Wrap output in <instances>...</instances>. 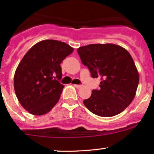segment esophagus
I'll list each match as a JSON object with an SVG mask.
<instances>
[{"label": "esophagus", "mask_w": 154, "mask_h": 154, "mask_svg": "<svg viewBox=\"0 0 154 154\" xmlns=\"http://www.w3.org/2000/svg\"><path fill=\"white\" fill-rule=\"evenodd\" d=\"M74 87L75 88H76L77 89H80L82 88V85H74Z\"/></svg>", "instance_id": "obj_1"}]
</instances>
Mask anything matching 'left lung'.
<instances>
[{
	"mask_svg": "<svg viewBox=\"0 0 154 154\" xmlns=\"http://www.w3.org/2000/svg\"><path fill=\"white\" fill-rule=\"evenodd\" d=\"M93 78L101 77L100 89L84 100L90 111L102 117L120 113L134 100L139 75L131 54L113 44H93L77 50Z\"/></svg>",
	"mask_w": 154,
	"mask_h": 154,
	"instance_id": "8db88e82",
	"label": "left lung"
}]
</instances>
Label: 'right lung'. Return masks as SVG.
Returning <instances> with one entry per match:
<instances>
[{
	"label": "right lung",
	"instance_id": "right-lung-1",
	"mask_svg": "<svg viewBox=\"0 0 154 154\" xmlns=\"http://www.w3.org/2000/svg\"><path fill=\"white\" fill-rule=\"evenodd\" d=\"M73 52L66 43L44 40L29 49L15 70L14 88L22 107L29 113L42 116L53 108L64 86L60 64Z\"/></svg>",
	"mask_w": 154,
	"mask_h": 154
}]
</instances>
